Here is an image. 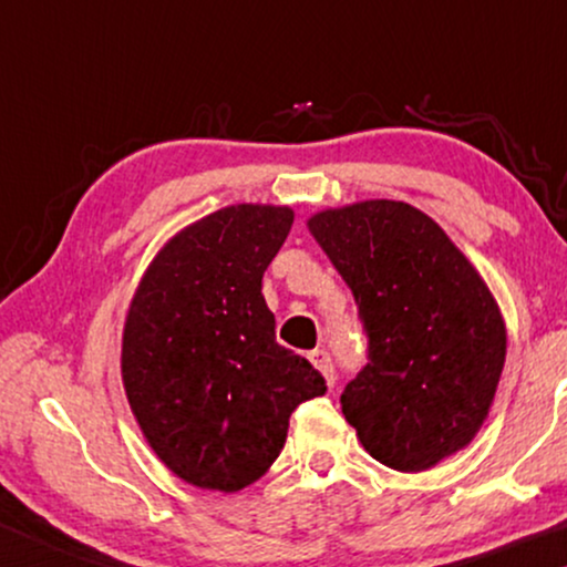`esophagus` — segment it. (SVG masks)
<instances>
[{"instance_id":"34e87169","label":"esophagus","mask_w":567,"mask_h":567,"mask_svg":"<svg viewBox=\"0 0 567 567\" xmlns=\"http://www.w3.org/2000/svg\"><path fill=\"white\" fill-rule=\"evenodd\" d=\"M309 361H312V367L324 377V382H328V384L336 382V369H332V359H330L328 351H322V348H315V351H309Z\"/></svg>"}]
</instances>
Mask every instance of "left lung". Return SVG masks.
I'll return each instance as SVG.
<instances>
[{
    "label": "left lung",
    "instance_id": "1",
    "mask_svg": "<svg viewBox=\"0 0 567 567\" xmlns=\"http://www.w3.org/2000/svg\"><path fill=\"white\" fill-rule=\"evenodd\" d=\"M307 227L351 286L369 363L340 394L377 462L431 470L483 429L506 363V322L477 268L405 200L324 208Z\"/></svg>",
    "mask_w": 567,
    "mask_h": 567
}]
</instances>
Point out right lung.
<instances>
[{
	"label": "right lung",
	"instance_id": "1",
	"mask_svg": "<svg viewBox=\"0 0 567 567\" xmlns=\"http://www.w3.org/2000/svg\"><path fill=\"white\" fill-rule=\"evenodd\" d=\"M291 224L289 206L219 208L167 239L131 299L121 346L131 413L162 464L200 491L260 480L299 402L328 390L276 343L260 291Z\"/></svg>",
	"mask_w": 567,
	"mask_h": 567
}]
</instances>
